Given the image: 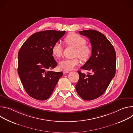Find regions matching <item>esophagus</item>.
Instances as JSON below:
<instances>
[{
	"mask_svg": "<svg viewBox=\"0 0 133 133\" xmlns=\"http://www.w3.org/2000/svg\"><path fill=\"white\" fill-rule=\"evenodd\" d=\"M69 71H63V73H64V74H67V73H69Z\"/></svg>",
	"mask_w": 133,
	"mask_h": 133,
	"instance_id": "34e87169",
	"label": "esophagus"
}]
</instances>
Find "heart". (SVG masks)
<instances>
[{"label": "heart", "instance_id": "1", "mask_svg": "<svg viewBox=\"0 0 133 133\" xmlns=\"http://www.w3.org/2000/svg\"><path fill=\"white\" fill-rule=\"evenodd\" d=\"M65 42L67 45L76 48L75 56L79 57L83 61H86L89 58L91 50L90 47L86 45L87 41L84 37L77 34L72 33L65 38ZM51 51L55 56L61 57L63 52L62 44L59 42L55 43L51 48ZM79 64V61L77 57L64 59L59 63V68L64 71L71 70Z\"/></svg>", "mask_w": 133, "mask_h": 133}]
</instances>
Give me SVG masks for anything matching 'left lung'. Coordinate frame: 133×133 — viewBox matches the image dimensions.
<instances>
[{"label": "left lung", "instance_id": "1", "mask_svg": "<svg viewBox=\"0 0 133 133\" xmlns=\"http://www.w3.org/2000/svg\"><path fill=\"white\" fill-rule=\"evenodd\" d=\"M87 37L91 45V56L81 68L90 72L78 71L79 79L76 85L79 96L85 101L96 99L104 93L116 72V55L114 48L101 32L95 30L79 31Z\"/></svg>", "mask_w": 133, "mask_h": 133}]
</instances>
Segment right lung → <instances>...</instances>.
Returning <instances> with one entry per match:
<instances>
[{"instance_id":"1","label":"right lung","mask_w":133,"mask_h":133,"mask_svg":"<svg viewBox=\"0 0 133 133\" xmlns=\"http://www.w3.org/2000/svg\"><path fill=\"white\" fill-rule=\"evenodd\" d=\"M65 31L36 32L23 44L18 54V73L26 92L32 98L47 99L63 74L50 70L57 65L51 51Z\"/></svg>"}]
</instances>
